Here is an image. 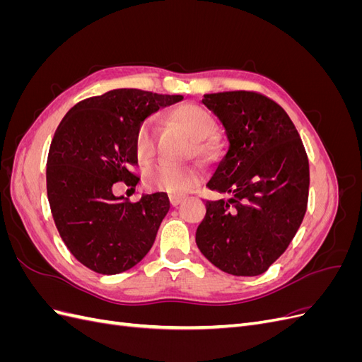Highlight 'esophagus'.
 Here are the masks:
<instances>
[{"instance_id": "obj_1", "label": "esophagus", "mask_w": 362, "mask_h": 362, "mask_svg": "<svg viewBox=\"0 0 362 362\" xmlns=\"http://www.w3.org/2000/svg\"><path fill=\"white\" fill-rule=\"evenodd\" d=\"M170 205L172 206H178L181 202H182V198H181V196H170Z\"/></svg>"}]
</instances>
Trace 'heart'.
<instances>
[{
    "instance_id": "obj_1",
    "label": "heart",
    "mask_w": 362,
    "mask_h": 362,
    "mask_svg": "<svg viewBox=\"0 0 362 362\" xmlns=\"http://www.w3.org/2000/svg\"><path fill=\"white\" fill-rule=\"evenodd\" d=\"M173 122L196 141V149L199 154H210L211 145L208 144L214 131L216 124L210 113L198 105H181L170 110ZM156 137L157 122L154 117H146L137 125L134 133V152L141 164H148L156 157ZM202 181V170L198 166L170 168L157 164L145 170V185L149 190L163 192L169 194H185L192 192Z\"/></svg>"
}]
</instances>
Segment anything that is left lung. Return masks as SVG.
I'll list each match as a JSON object with an SVG mask.
<instances>
[{"mask_svg":"<svg viewBox=\"0 0 362 362\" xmlns=\"http://www.w3.org/2000/svg\"><path fill=\"white\" fill-rule=\"evenodd\" d=\"M221 120L228 148L206 187L228 199L206 201L196 245L235 276L264 273L298 233L308 204L310 164L286 110L255 92L204 95Z\"/></svg>","mask_w":362,"mask_h":362,"instance_id":"left-lung-1","label":"left lung"}]
</instances>
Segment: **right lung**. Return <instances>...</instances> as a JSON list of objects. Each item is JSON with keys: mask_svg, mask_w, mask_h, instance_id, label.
<instances>
[{"mask_svg": "<svg viewBox=\"0 0 362 362\" xmlns=\"http://www.w3.org/2000/svg\"><path fill=\"white\" fill-rule=\"evenodd\" d=\"M182 95L115 89L74 105L52 137L47 193L54 222L71 254L103 275L134 267L154 245L169 211L166 193L139 202L113 194V184L139 181L134 133L141 120Z\"/></svg>", "mask_w": 362, "mask_h": 362, "instance_id": "add662e5", "label": "right lung"}]
</instances>
